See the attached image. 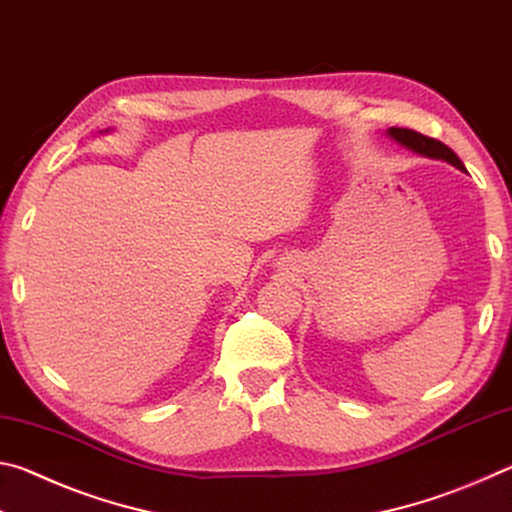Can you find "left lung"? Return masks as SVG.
Returning <instances> with one entry per match:
<instances>
[{
	"instance_id": "obj_1",
	"label": "left lung",
	"mask_w": 512,
	"mask_h": 512,
	"mask_svg": "<svg viewBox=\"0 0 512 512\" xmlns=\"http://www.w3.org/2000/svg\"><path fill=\"white\" fill-rule=\"evenodd\" d=\"M386 135L391 137L393 142L402 144L404 149H409V151L418 153V155H424V158L445 160V162L452 164V167L465 171V164L458 160V155L452 149H449V146H445L443 142L433 140V137H427V135H422V133H415V131H411V128H397V126L388 128Z\"/></svg>"
}]
</instances>
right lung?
Returning <instances> with one entry per match:
<instances>
[{
    "instance_id": "1",
    "label": "right lung",
    "mask_w": 512,
    "mask_h": 512,
    "mask_svg": "<svg viewBox=\"0 0 512 512\" xmlns=\"http://www.w3.org/2000/svg\"><path fill=\"white\" fill-rule=\"evenodd\" d=\"M103 133H108V131H103Z\"/></svg>"
}]
</instances>
